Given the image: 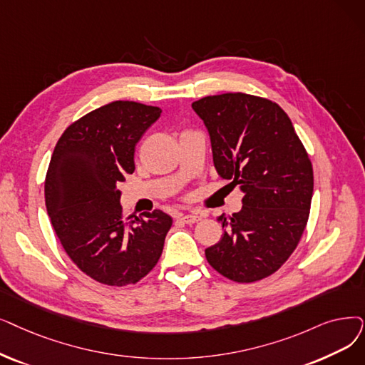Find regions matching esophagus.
Masks as SVG:
<instances>
[{"label": "esophagus", "mask_w": 365, "mask_h": 365, "mask_svg": "<svg viewBox=\"0 0 365 365\" xmlns=\"http://www.w3.org/2000/svg\"><path fill=\"white\" fill-rule=\"evenodd\" d=\"M179 219L182 222H185V224H195V222H198L201 219V216H198V215H180Z\"/></svg>", "instance_id": "esophagus-1"}]
</instances>
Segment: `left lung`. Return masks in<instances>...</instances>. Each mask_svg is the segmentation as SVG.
Masks as SVG:
<instances>
[{
  "label": "left lung",
  "instance_id": "8db88e82",
  "mask_svg": "<svg viewBox=\"0 0 365 365\" xmlns=\"http://www.w3.org/2000/svg\"><path fill=\"white\" fill-rule=\"evenodd\" d=\"M192 108L207 128L217 174L245 194L240 212L217 216L224 235L205 258L234 282L261 280L291 257L307 225L309 155L288 115L270 100L222 93Z\"/></svg>",
  "mask_w": 365,
  "mask_h": 365
}]
</instances>
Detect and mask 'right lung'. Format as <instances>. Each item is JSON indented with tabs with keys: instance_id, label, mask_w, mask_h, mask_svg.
Instances as JSON below:
<instances>
[{
	"instance_id": "1",
	"label": "right lung",
	"mask_w": 365,
	"mask_h": 365,
	"mask_svg": "<svg viewBox=\"0 0 365 365\" xmlns=\"http://www.w3.org/2000/svg\"><path fill=\"white\" fill-rule=\"evenodd\" d=\"M161 112L134 101L93 110L61 135L46 174V209L62 247L85 274L108 287L145 277L173 224L163 210L125 219L120 205L119 185L135 170V145Z\"/></svg>"
}]
</instances>
